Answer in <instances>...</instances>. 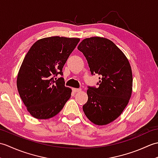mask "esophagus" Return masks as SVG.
Wrapping results in <instances>:
<instances>
[{
	"label": "esophagus",
	"mask_w": 158,
	"mask_h": 158,
	"mask_svg": "<svg viewBox=\"0 0 158 158\" xmlns=\"http://www.w3.org/2000/svg\"><path fill=\"white\" fill-rule=\"evenodd\" d=\"M73 91L74 92H79L81 91V89H80V88H73Z\"/></svg>",
	"instance_id": "esophagus-1"
}]
</instances>
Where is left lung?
<instances>
[{
    "mask_svg": "<svg viewBox=\"0 0 158 158\" xmlns=\"http://www.w3.org/2000/svg\"><path fill=\"white\" fill-rule=\"evenodd\" d=\"M77 49L85 57L92 75H101L98 88L87 90L88 100L83 112L96 125H106L122 113L132 95L129 60L113 41L100 36L83 39Z\"/></svg>",
    "mask_w": 158,
    "mask_h": 158,
    "instance_id": "obj_1",
    "label": "left lung"
}]
</instances>
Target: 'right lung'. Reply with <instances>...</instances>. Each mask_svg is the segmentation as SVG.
Returning a JSON list of instances; mask_svg holds the SVG:
<instances>
[{"mask_svg": "<svg viewBox=\"0 0 158 158\" xmlns=\"http://www.w3.org/2000/svg\"><path fill=\"white\" fill-rule=\"evenodd\" d=\"M79 38L50 36L36 41L26 53L17 77V88L26 109L35 118L47 119L60 113L71 96L62 69Z\"/></svg>", "mask_w": 158, "mask_h": 158, "instance_id": "obj_1", "label": "right lung"}]
</instances>
